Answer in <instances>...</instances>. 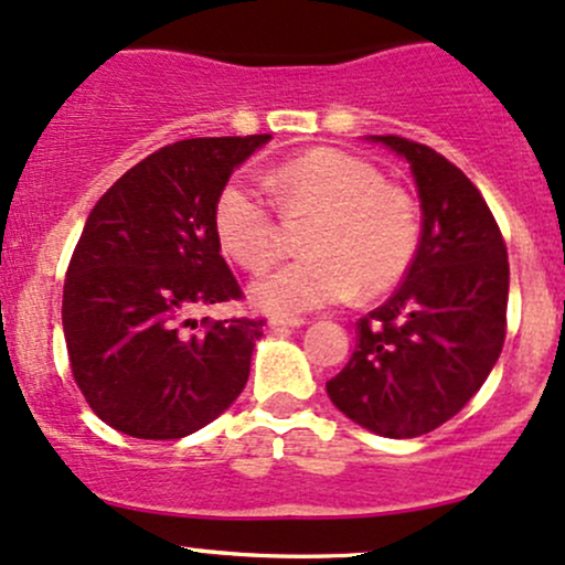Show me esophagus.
<instances>
[{
  "label": "esophagus",
  "mask_w": 565,
  "mask_h": 565,
  "mask_svg": "<svg viewBox=\"0 0 565 565\" xmlns=\"http://www.w3.org/2000/svg\"><path fill=\"white\" fill-rule=\"evenodd\" d=\"M302 324H306V319H300V317H273V319H270V328H273V330L302 328Z\"/></svg>",
  "instance_id": "1"
}]
</instances>
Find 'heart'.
<instances>
[{"label":"heart","mask_w":565,"mask_h":565,"mask_svg":"<svg viewBox=\"0 0 565 565\" xmlns=\"http://www.w3.org/2000/svg\"><path fill=\"white\" fill-rule=\"evenodd\" d=\"M265 186L287 222L311 218L302 233L308 257L254 287V302L265 311H313L354 292L373 298L395 287L414 263L417 203L401 183L384 181L367 159L313 148L270 170ZM275 209L246 178L224 183L213 205V230L224 254L254 276L270 270L284 254Z\"/></svg>","instance_id":"obj_1"}]
</instances>
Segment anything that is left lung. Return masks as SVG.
I'll list each match as a JSON object with an SVG mask.
<instances>
[{"mask_svg":"<svg viewBox=\"0 0 565 565\" xmlns=\"http://www.w3.org/2000/svg\"><path fill=\"white\" fill-rule=\"evenodd\" d=\"M373 140L412 164L423 237L395 295L358 322V347L328 395L379 436L417 438L452 419L501 354L507 243L482 192L447 157L397 135Z\"/></svg>","mask_w":565,"mask_h":565,"instance_id":"obj_1","label":"left lung"}]
</instances>
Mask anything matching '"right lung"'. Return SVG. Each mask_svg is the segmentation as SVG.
Masks as SVG:
<instances>
[{
  "mask_svg": "<svg viewBox=\"0 0 565 565\" xmlns=\"http://www.w3.org/2000/svg\"><path fill=\"white\" fill-rule=\"evenodd\" d=\"M270 135L159 148L99 198L64 278L70 367L88 408L132 438H183L246 387L265 319H192L243 289L222 257L213 205Z\"/></svg>",
  "mask_w": 565,
  "mask_h": 565,
  "instance_id": "right-lung-1",
  "label": "right lung"
}]
</instances>
